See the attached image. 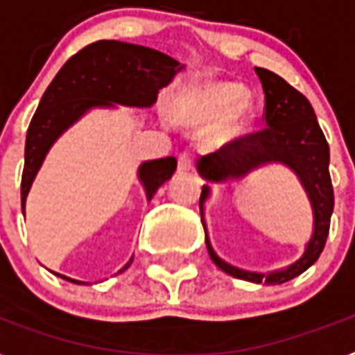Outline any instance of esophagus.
<instances>
[{
  "instance_id": "esophagus-1",
  "label": "esophagus",
  "mask_w": 355,
  "mask_h": 355,
  "mask_svg": "<svg viewBox=\"0 0 355 355\" xmlns=\"http://www.w3.org/2000/svg\"><path fill=\"white\" fill-rule=\"evenodd\" d=\"M191 166H193L191 151L180 153V157H178V169H180V171H186V169H191Z\"/></svg>"
}]
</instances>
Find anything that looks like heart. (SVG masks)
I'll return each instance as SVG.
<instances>
[{"label": "heart", "mask_w": 355, "mask_h": 355, "mask_svg": "<svg viewBox=\"0 0 355 355\" xmlns=\"http://www.w3.org/2000/svg\"><path fill=\"white\" fill-rule=\"evenodd\" d=\"M193 114L197 120L213 122L224 118V132L237 137L250 120V103L244 100V91L235 83H211L193 96Z\"/></svg>", "instance_id": "b5f03b06"}]
</instances>
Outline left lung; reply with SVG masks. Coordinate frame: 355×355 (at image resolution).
I'll return each instance as SVG.
<instances>
[{
    "mask_svg": "<svg viewBox=\"0 0 355 355\" xmlns=\"http://www.w3.org/2000/svg\"><path fill=\"white\" fill-rule=\"evenodd\" d=\"M264 91V114L262 120L266 128L233 138L224 144L218 151L204 157L198 162V173L206 180L220 182L226 178H241L252 169L266 162H282L292 168L301 178L313 207V235L308 243L304 255L292 266L272 273L244 272L217 257L206 237L207 253L211 261L223 272L243 281L264 282V284H282L306 272L321 255L328 232L330 217L334 211V187L328 164L330 148L313 107L306 96L279 74L268 69L255 67ZM209 187L204 186L200 193V209L206 200ZM204 224V223H202ZM206 230V227H204Z\"/></svg>",
    "mask_w": 355,
    "mask_h": 355,
    "instance_id": "left-lung-1",
    "label": "left lung"
}]
</instances>
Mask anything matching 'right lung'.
Here are the masks:
<instances>
[{
	"label": "right lung",
	"instance_id": "1",
	"mask_svg": "<svg viewBox=\"0 0 355 355\" xmlns=\"http://www.w3.org/2000/svg\"><path fill=\"white\" fill-rule=\"evenodd\" d=\"M178 69V62L155 49L132 43L100 40L89 43L65 62L34 112L25 140V166L21 175V209L37 169L49 148L65 129L83 112L96 105H135L149 107L157 100L158 89L166 87ZM177 169L173 157L158 158L140 166L138 175L148 198L162 186ZM131 261L120 270H128ZM60 275V273H56ZM74 284H83L60 275Z\"/></svg>",
	"mask_w": 355,
	"mask_h": 355
}]
</instances>
